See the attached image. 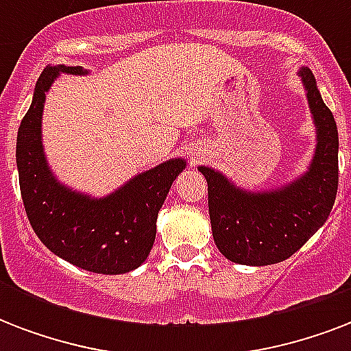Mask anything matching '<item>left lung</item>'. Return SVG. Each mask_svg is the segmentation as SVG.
<instances>
[{"mask_svg": "<svg viewBox=\"0 0 351 351\" xmlns=\"http://www.w3.org/2000/svg\"><path fill=\"white\" fill-rule=\"evenodd\" d=\"M317 131L313 160L304 175L271 191H245L220 171L200 165L208 180L209 219L220 253L244 266L277 264L299 251L330 217L339 186V134L315 76L299 71Z\"/></svg>", "mask_w": 351, "mask_h": 351, "instance_id": "left-lung-1", "label": "left lung"}]
</instances>
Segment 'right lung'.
I'll use <instances>...</instances> for the list:
<instances>
[{
    "mask_svg": "<svg viewBox=\"0 0 351 351\" xmlns=\"http://www.w3.org/2000/svg\"><path fill=\"white\" fill-rule=\"evenodd\" d=\"M62 73L87 71L67 65L43 69L18 129L16 164L25 211L38 239L63 261L104 275L132 271L151 253L158 211L175 178L186 169V160H167L104 198L60 184L43 153L41 117L47 90Z\"/></svg>",
    "mask_w": 351,
    "mask_h": 351,
    "instance_id": "right-lung-1",
    "label": "right lung"
}]
</instances>
